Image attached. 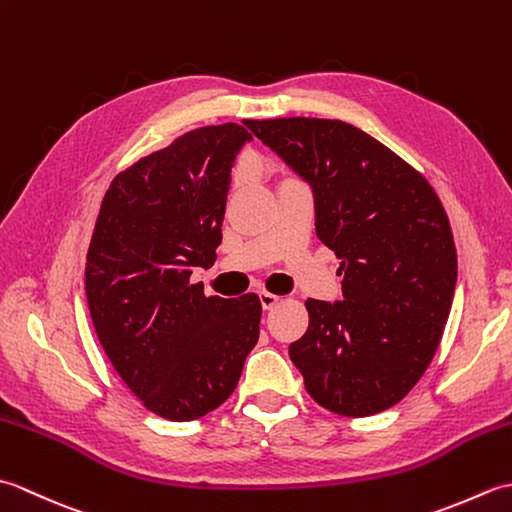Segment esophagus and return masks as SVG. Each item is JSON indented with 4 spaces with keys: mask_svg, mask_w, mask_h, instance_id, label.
I'll use <instances>...</instances> for the list:
<instances>
[{
    "mask_svg": "<svg viewBox=\"0 0 512 512\" xmlns=\"http://www.w3.org/2000/svg\"><path fill=\"white\" fill-rule=\"evenodd\" d=\"M259 301H262V308L264 310H270V308H275L277 303H279V297L277 295H273V292H259Z\"/></svg>",
    "mask_w": 512,
    "mask_h": 512,
    "instance_id": "1",
    "label": "esophagus"
}]
</instances>
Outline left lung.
I'll use <instances>...</instances> for the list:
<instances>
[{
	"label": "left lung",
	"instance_id": "obj_1",
	"mask_svg": "<svg viewBox=\"0 0 512 512\" xmlns=\"http://www.w3.org/2000/svg\"><path fill=\"white\" fill-rule=\"evenodd\" d=\"M314 193L317 235L341 259L343 301L308 299L290 345L308 394L339 416L394 407L436 354L458 279L447 211L420 171L330 118L244 121Z\"/></svg>",
	"mask_w": 512,
	"mask_h": 512
}]
</instances>
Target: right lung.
<instances>
[{
	"label": "right lung",
	"mask_w": 512,
	"mask_h": 512,
	"mask_svg": "<svg viewBox=\"0 0 512 512\" xmlns=\"http://www.w3.org/2000/svg\"><path fill=\"white\" fill-rule=\"evenodd\" d=\"M242 125L193 129L118 173L85 264L92 323L114 369L156 416L189 422L233 394L259 339L262 301L191 284L222 244Z\"/></svg>",
	"instance_id": "obj_1"
}]
</instances>
